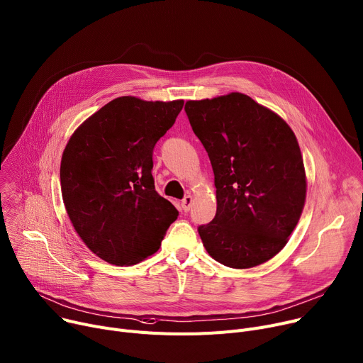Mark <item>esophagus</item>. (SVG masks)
Returning <instances> with one entry per match:
<instances>
[{
	"mask_svg": "<svg viewBox=\"0 0 363 363\" xmlns=\"http://www.w3.org/2000/svg\"><path fill=\"white\" fill-rule=\"evenodd\" d=\"M191 203H193V198L190 196V194H187V196L182 201V209L184 211V212H187V211H190V208H191Z\"/></svg>",
	"mask_w": 363,
	"mask_h": 363,
	"instance_id": "34e87169",
	"label": "esophagus"
}]
</instances>
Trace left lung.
Here are the masks:
<instances>
[{
    "instance_id": "8db88e82",
    "label": "left lung",
    "mask_w": 363,
    "mask_h": 363,
    "mask_svg": "<svg viewBox=\"0 0 363 363\" xmlns=\"http://www.w3.org/2000/svg\"><path fill=\"white\" fill-rule=\"evenodd\" d=\"M184 110L215 176L216 215L198 228L206 252L233 269L270 260L288 242L306 196L295 133L242 93L189 100Z\"/></svg>"
}]
</instances>
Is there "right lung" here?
<instances>
[{
	"instance_id": "1",
	"label": "right lung",
	"mask_w": 363,
	"mask_h": 363,
	"mask_svg": "<svg viewBox=\"0 0 363 363\" xmlns=\"http://www.w3.org/2000/svg\"><path fill=\"white\" fill-rule=\"evenodd\" d=\"M183 100H111L72 133L61 191L79 238L104 262L136 264L154 255L179 212L155 191L152 151Z\"/></svg>"
}]
</instances>
